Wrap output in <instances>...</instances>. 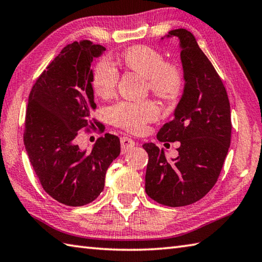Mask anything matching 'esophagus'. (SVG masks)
<instances>
[{"instance_id":"obj_1","label":"esophagus","mask_w":262,"mask_h":262,"mask_svg":"<svg viewBox=\"0 0 262 262\" xmlns=\"http://www.w3.org/2000/svg\"><path fill=\"white\" fill-rule=\"evenodd\" d=\"M135 145H136L135 141L130 139V138H127V137H122L121 138V146H122V151L123 152L129 151Z\"/></svg>"}]
</instances>
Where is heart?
Listing matches in <instances>:
<instances>
[{
  "label": "heart",
  "instance_id": "b5f03b06",
  "mask_svg": "<svg viewBox=\"0 0 262 262\" xmlns=\"http://www.w3.org/2000/svg\"><path fill=\"white\" fill-rule=\"evenodd\" d=\"M122 62L127 70L146 77L147 88L160 98L172 99L179 95L184 82L180 67L172 61H164V56L147 46L132 47L123 53ZM118 71L108 58H101L93 68L92 85L101 98L115 93ZM160 110L152 101H121L108 110L112 123L131 132H140L147 123L159 118Z\"/></svg>",
  "mask_w": 262,
  "mask_h": 262
}]
</instances>
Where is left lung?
I'll use <instances>...</instances> for the list:
<instances>
[{
  "label": "left lung",
  "mask_w": 262,
  "mask_h": 262,
  "mask_svg": "<svg viewBox=\"0 0 262 262\" xmlns=\"http://www.w3.org/2000/svg\"><path fill=\"white\" fill-rule=\"evenodd\" d=\"M170 36L180 39L185 89L173 120L161 127L157 139L180 141L179 155L167 161L152 142L142 147L148 152L147 195L177 208L195 203L215 185L230 145L231 120L224 83L195 36L184 28L170 31Z\"/></svg>",
  "instance_id": "1"
}]
</instances>
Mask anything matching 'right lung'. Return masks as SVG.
<instances>
[{"label":"right lung","instance_id":"add662e5","mask_svg":"<svg viewBox=\"0 0 262 262\" xmlns=\"http://www.w3.org/2000/svg\"><path fill=\"white\" fill-rule=\"evenodd\" d=\"M105 47L88 39L68 44L33 85L25 118L24 144L39 182L52 199L68 206L95 201L105 187L111 163L120 155L118 137L106 133L91 151L76 145L78 131L96 123L91 63Z\"/></svg>","mask_w":262,"mask_h":262}]
</instances>
